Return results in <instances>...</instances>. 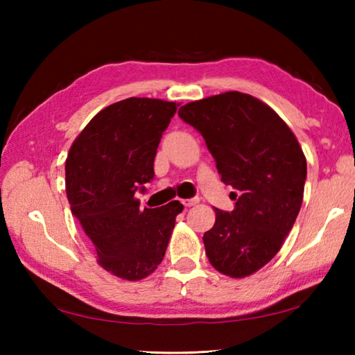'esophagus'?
Wrapping results in <instances>:
<instances>
[{
  "instance_id": "34e87169",
  "label": "esophagus",
  "mask_w": 355,
  "mask_h": 355,
  "mask_svg": "<svg viewBox=\"0 0 355 355\" xmlns=\"http://www.w3.org/2000/svg\"><path fill=\"white\" fill-rule=\"evenodd\" d=\"M182 203L186 208H189V207L197 205V203H199V199H197V197H194V199H184V200H182Z\"/></svg>"
}]
</instances>
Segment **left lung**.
Listing matches in <instances>:
<instances>
[{"label": "left lung", "mask_w": 355, "mask_h": 355, "mask_svg": "<svg viewBox=\"0 0 355 355\" xmlns=\"http://www.w3.org/2000/svg\"><path fill=\"white\" fill-rule=\"evenodd\" d=\"M178 116L205 139L220 180L236 192L235 209L214 208L203 235L211 266L243 279L280 250L302 205L307 159L291 128L271 106L238 91L191 101Z\"/></svg>", "instance_id": "left-lung-1"}]
</instances>
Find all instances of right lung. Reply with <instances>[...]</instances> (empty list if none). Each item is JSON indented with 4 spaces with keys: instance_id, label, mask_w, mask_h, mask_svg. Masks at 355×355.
<instances>
[{
    "instance_id": "add662e5",
    "label": "right lung",
    "mask_w": 355,
    "mask_h": 355,
    "mask_svg": "<svg viewBox=\"0 0 355 355\" xmlns=\"http://www.w3.org/2000/svg\"><path fill=\"white\" fill-rule=\"evenodd\" d=\"M178 105L131 97L106 106L76 136L65 159L71 214L100 266L119 279L141 280L158 268L183 211L178 200L141 209L135 197L155 175L156 148Z\"/></svg>"
}]
</instances>
